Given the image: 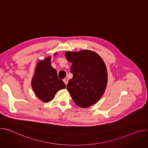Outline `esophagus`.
Returning a JSON list of instances; mask_svg holds the SVG:
<instances>
[{
    "mask_svg": "<svg viewBox=\"0 0 148 148\" xmlns=\"http://www.w3.org/2000/svg\"><path fill=\"white\" fill-rule=\"evenodd\" d=\"M63 81L64 82V83L66 84V85H67V84H68V79L67 78H65V79H63Z\"/></svg>",
    "mask_w": 148,
    "mask_h": 148,
    "instance_id": "1",
    "label": "esophagus"
}]
</instances>
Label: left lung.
I'll list each match as a JSON object with an SVG mask.
<instances>
[{"label": "left lung", "instance_id": "obj_1", "mask_svg": "<svg viewBox=\"0 0 148 148\" xmlns=\"http://www.w3.org/2000/svg\"><path fill=\"white\" fill-rule=\"evenodd\" d=\"M67 60L72 63L73 77L67 88L74 102L81 108H87L97 103L107 87L108 74L102 58L94 51L84 50L67 51Z\"/></svg>", "mask_w": 148, "mask_h": 148}]
</instances>
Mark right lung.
Instances as JSON below:
<instances>
[{
    "label": "right lung",
    "instance_id": "right-lung-1",
    "mask_svg": "<svg viewBox=\"0 0 148 148\" xmlns=\"http://www.w3.org/2000/svg\"><path fill=\"white\" fill-rule=\"evenodd\" d=\"M51 58L48 57L38 62L32 80L36 95L45 102L51 101L58 91L66 87L65 83L58 78L57 71L51 66Z\"/></svg>",
    "mask_w": 148,
    "mask_h": 148
}]
</instances>
